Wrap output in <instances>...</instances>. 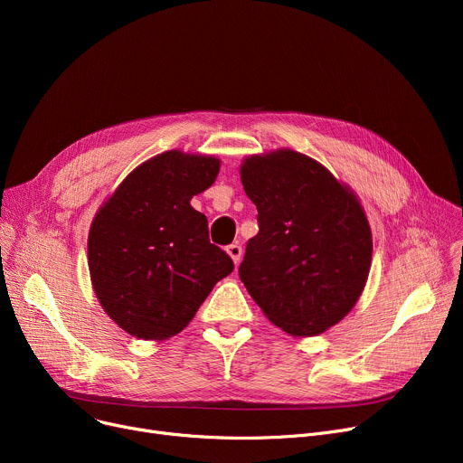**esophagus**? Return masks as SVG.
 <instances>
[{
  "label": "esophagus",
  "instance_id": "obj_1",
  "mask_svg": "<svg viewBox=\"0 0 463 463\" xmlns=\"http://www.w3.org/2000/svg\"><path fill=\"white\" fill-rule=\"evenodd\" d=\"M227 253H229V255H231V259L234 260V264H238V262H240V259H241V246L238 244V241H234V244L227 246Z\"/></svg>",
  "mask_w": 463,
  "mask_h": 463
}]
</instances>
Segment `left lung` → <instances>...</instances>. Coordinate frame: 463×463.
Segmentation results:
<instances>
[{"mask_svg": "<svg viewBox=\"0 0 463 463\" xmlns=\"http://www.w3.org/2000/svg\"><path fill=\"white\" fill-rule=\"evenodd\" d=\"M240 175L259 223L238 269L241 283L285 332H325L353 309L366 285V213L321 163L293 150L251 156Z\"/></svg>", "mask_w": 463, "mask_h": 463, "instance_id": "left-lung-1", "label": "left lung"}]
</instances>
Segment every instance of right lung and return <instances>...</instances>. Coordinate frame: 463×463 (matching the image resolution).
Masks as SVG:
<instances>
[{"label":"right lung","instance_id":"obj_1","mask_svg":"<svg viewBox=\"0 0 463 463\" xmlns=\"http://www.w3.org/2000/svg\"><path fill=\"white\" fill-rule=\"evenodd\" d=\"M217 173L215 157L165 152L137 166L97 212L88 238L93 290L131 335H176L234 270L210 241L206 215L189 204Z\"/></svg>","mask_w":463,"mask_h":463}]
</instances>
